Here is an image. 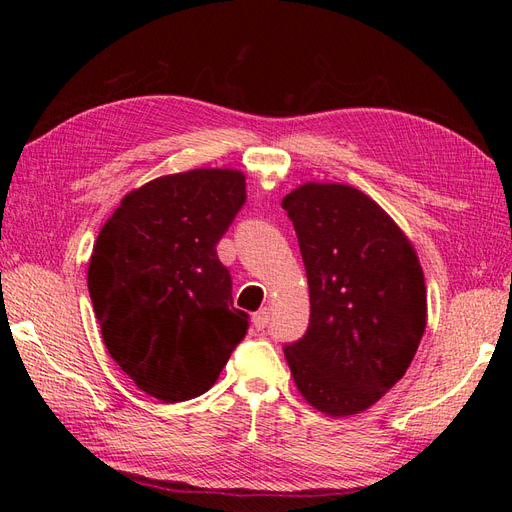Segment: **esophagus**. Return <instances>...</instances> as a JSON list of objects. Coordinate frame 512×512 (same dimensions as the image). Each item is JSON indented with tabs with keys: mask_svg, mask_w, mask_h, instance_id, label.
Here are the masks:
<instances>
[{
	"mask_svg": "<svg viewBox=\"0 0 512 512\" xmlns=\"http://www.w3.org/2000/svg\"><path fill=\"white\" fill-rule=\"evenodd\" d=\"M269 320H271V312L269 309L265 307V309H260V312H256L254 316H252V324H254V329L256 331H262L269 324Z\"/></svg>",
	"mask_w": 512,
	"mask_h": 512,
	"instance_id": "esophagus-1",
	"label": "esophagus"
}]
</instances>
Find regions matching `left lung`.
I'll use <instances>...</instances> for the list:
<instances>
[{
	"label": "left lung",
	"instance_id": "obj_1",
	"mask_svg": "<svg viewBox=\"0 0 512 512\" xmlns=\"http://www.w3.org/2000/svg\"><path fill=\"white\" fill-rule=\"evenodd\" d=\"M309 286V327L284 348L309 406L359 414L404 378L427 324L414 245L389 213L344 183L307 181L284 196Z\"/></svg>",
	"mask_w": 512,
	"mask_h": 512
}]
</instances>
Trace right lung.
Wrapping results in <instances>:
<instances>
[{
	"label": "right lung",
	"mask_w": 512,
	"mask_h": 512,
	"mask_svg": "<svg viewBox=\"0 0 512 512\" xmlns=\"http://www.w3.org/2000/svg\"><path fill=\"white\" fill-rule=\"evenodd\" d=\"M245 203V175L194 168L121 198L87 269L104 346L147 395L207 393L247 333L215 245Z\"/></svg>",
	"instance_id": "add662e5"
}]
</instances>
